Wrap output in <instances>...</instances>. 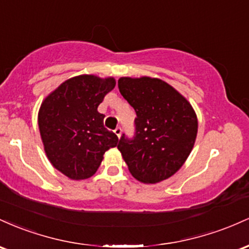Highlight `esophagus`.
<instances>
[{"instance_id": "obj_1", "label": "esophagus", "mask_w": 249, "mask_h": 249, "mask_svg": "<svg viewBox=\"0 0 249 249\" xmlns=\"http://www.w3.org/2000/svg\"><path fill=\"white\" fill-rule=\"evenodd\" d=\"M114 133H115V134H116V136H117V138H119V139H120V136H121V134H122V128H121V127H117V128H116V129H115V130H114Z\"/></svg>"}]
</instances>
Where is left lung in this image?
<instances>
[{
  "instance_id": "obj_1",
  "label": "left lung",
  "mask_w": 249,
  "mask_h": 249,
  "mask_svg": "<svg viewBox=\"0 0 249 249\" xmlns=\"http://www.w3.org/2000/svg\"><path fill=\"white\" fill-rule=\"evenodd\" d=\"M122 96L135 109V138L120 139L117 149L130 174L142 183L174 175L191 154L197 117L188 100L156 77H120Z\"/></svg>"
}]
</instances>
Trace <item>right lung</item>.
I'll list each match as a JSON object with an SVG mask.
<instances>
[{
  "label": "right lung",
  "instance_id": "1",
  "mask_svg": "<svg viewBox=\"0 0 249 249\" xmlns=\"http://www.w3.org/2000/svg\"><path fill=\"white\" fill-rule=\"evenodd\" d=\"M114 77L79 75L66 80L41 103L37 122L47 158L71 180L96 173L103 154L119 138L103 125L97 107L115 87Z\"/></svg>",
  "mask_w": 249,
  "mask_h": 249
}]
</instances>
